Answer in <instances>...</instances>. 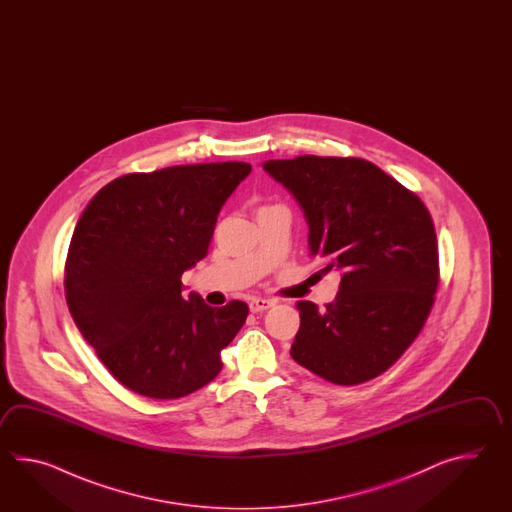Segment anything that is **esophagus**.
Instances as JSON below:
<instances>
[{
  "label": "esophagus",
  "mask_w": 512,
  "mask_h": 512,
  "mask_svg": "<svg viewBox=\"0 0 512 512\" xmlns=\"http://www.w3.org/2000/svg\"><path fill=\"white\" fill-rule=\"evenodd\" d=\"M272 300H267V298H252L251 304H249V307H251L252 313H261V311H267L269 307H272Z\"/></svg>",
  "instance_id": "obj_1"
}]
</instances>
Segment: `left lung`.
Wrapping results in <instances>:
<instances>
[{
    "instance_id": "left-lung-1",
    "label": "left lung",
    "mask_w": 512,
    "mask_h": 512,
    "mask_svg": "<svg viewBox=\"0 0 512 512\" xmlns=\"http://www.w3.org/2000/svg\"><path fill=\"white\" fill-rule=\"evenodd\" d=\"M304 212L309 256L342 272L326 309L298 302L291 357L342 386L375 379L423 329L439 282L434 221L423 201L355 157L265 161Z\"/></svg>"
}]
</instances>
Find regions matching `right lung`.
I'll use <instances>...</instances> for the list:
<instances>
[{
    "label": "right lung",
    "instance_id": "add662e5",
    "mask_svg": "<svg viewBox=\"0 0 512 512\" xmlns=\"http://www.w3.org/2000/svg\"><path fill=\"white\" fill-rule=\"evenodd\" d=\"M249 163L183 164L117 177L87 203L66 261V300L111 375L150 399H179L216 379L221 349L249 305L183 298V272L207 256L221 207Z\"/></svg>",
    "mask_w": 512,
    "mask_h": 512
}]
</instances>
